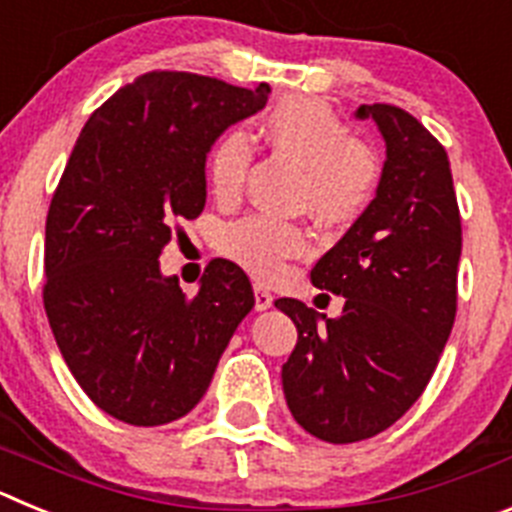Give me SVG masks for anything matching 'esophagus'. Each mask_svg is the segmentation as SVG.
<instances>
[{"instance_id":"obj_1","label":"esophagus","mask_w":512,"mask_h":512,"mask_svg":"<svg viewBox=\"0 0 512 512\" xmlns=\"http://www.w3.org/2000/svg\"><path fill=\"white\" fill-rule=\"evenodd\" d=\"M253 300H256V310H269L274 305V295H271L269 289L264 284H253Z\"/></svg>"}]
</instances>
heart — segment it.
I'll list each match as a JSON object with an SVG mask.
<instances>
[{
	"label": "heart",
	"mask_w": 512,
	"mask_h": 512,
	"mask_svg": "<svg viewBox=\"0 0 512 512\" xmlns=\"http://www.w3.org/2000/svg\"><path fill=\"white\" fill-rule=\"evenodd\" d=\"M261 135L274 151L305 169L302 205L330 225L359 217L379 182L377 158L323 102L310 97L279 99L261 117ZM251 164V146L241 130H230L210 153V187L220 200L238 197ZM307 233L300 225L266 215L235 220L220 235V251L259 279L282 274L284 264L302 256Z\"/></svg>",
	"instance_id": "b5f03b06"
}]
</instances>
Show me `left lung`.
Here are the masks:
<instances>
[{
    "label": "left lung",
    "instance_id": "1",
    "mask_svg": "<svg viewBox=\"0 0 512 512\" xmlns=\"http://www.w3.org/2000/svg\"><path fill=\"white\" fill-rule=\"evenodd\" d=\"M387 146L377 197L310 271L346 297L338 318L282 297L297 346L282 366L289 413L320 441L387 431L436 372L456 318L461 217L449 156L410 112L361 104Z\"/></svg>",
    "mask_w": 512,
    "mask_h": 512
}]
</instances>
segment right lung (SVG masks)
I'll use <instances>...</instances> for the list:
<instances>
[{
  "mask_svg": "<svg viewBox=\"0 0 512 512\" xmlns=\"http://www.w3.org/2000/svg\"><path fill=\"white\" fill-rule=\"evenodd\" d=\"M269 92L151 71L117 89L76 138L45 220L43 305L81 390L122 423L187 415L251 312L238 264L210 261L187 297L158 256L174 220L205 210L212 143L264 110Z\"/></svg>",
  "mask_w": 512,
  "mask_h": 512,
  "instance_id": "right-lung-1",
  "label": "right lung"
}]
</instances>
